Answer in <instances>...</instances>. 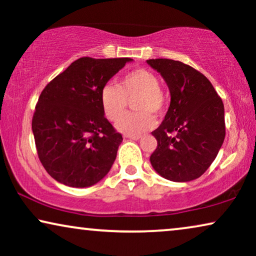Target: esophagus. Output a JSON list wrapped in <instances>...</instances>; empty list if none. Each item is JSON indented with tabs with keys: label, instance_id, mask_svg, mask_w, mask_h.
<instances>
[{
	"label": "esophagus",
	"instance_id": "esophagus-1",
	"mask_svg": "<svg viewBox=\"0 0 256 256\" xmlns=\"http://www.w3.org/2000/svg\"><path fill=\"white\" fill-rule=\"evenodd\" d=\"M126 138H130V140H135V141H138V140L141 138V136H140V135H126Z\"/></svg>",
	"mask_w": 256,
	"mask_h": 256
}]
</instances>
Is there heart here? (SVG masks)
<instances>
[{
    "mask_svg": "<svg viewBox=\"0 0 256 256\" xmlns=\"http://www.w3.org/2000/svg\"><path fill=\"white\" fill-rule=\"evenodd\" d=\"M160 78L146 68H135L122 76L118 86L107 84L100 93L104 113L110 121H118L125 112L129 100L138 112L122 117L116 128L126 135H141L155 126L150 114L160 116L166 106V94L160 87Z\"/></svg>",
    "mask_w": 256,
    "mask_h": 256,
    "instance_id": "obj_1",
    "label": "heart"
}]
</instances>
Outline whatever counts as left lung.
Wrapping results in <instances>:
<instances>
[{
    "mask_svg": "<svg viewBox=\"0 0 256 256\" xmlns=\"http://www.w3.org/2000/svg\"><path fill=\"white\" fill-rule=\"evenodd\" d=\"M170 90L169 110L152 134L157 148L150 156L156 172L172 182L200 177L216 160L225 140L222 98L197 70L172 59H149Z\"/></svg>",
    "mask_w": 256,
    "mask_h": 256,
    "instance_id": "8db88e82",
    "label": "left lung"
}]
</instances>
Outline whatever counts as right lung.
Here are the masks:
<instances>
[{
    "label": "right lung",
    "instance_id": "obj_1",
    "mask_svg": "<svg viewBox=\"0 0 256 256\" xmlns=\"http://www.w3.org/2000/svg\"><path fill=\"white\" fill-rule=\"evenodd\" d=\"M132 60L79 58L42 90L32 132L40 163L59 183L92 186L110 170L124 138L104 118L100 93Z\"/></svg>",
    "mask_w": 256,
    "mask_h": 256
}]
</instances>
